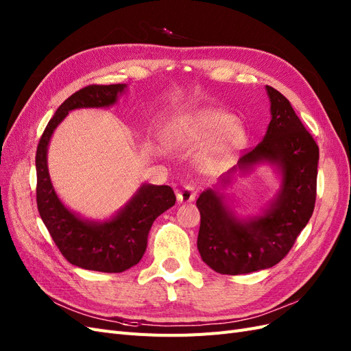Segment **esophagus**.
Masks as SVG:
<instances>
[{
    "mask_svg": "<svg viewBox=\"0 0 351 351\" xmlns=\"http://www.w3.org/2000/svg\"><path fill=\"white\" fill-rule=\"evenodd\" d=\"M196 199V189L195 186H184L180 192L177 193L178 204H189V202H193Z\"/></svg>",
    "mask_w": 351,
    "mask_h": 351,
    "instance_id": "34e87169",
    "label": "esophagus"
}]
</instances>
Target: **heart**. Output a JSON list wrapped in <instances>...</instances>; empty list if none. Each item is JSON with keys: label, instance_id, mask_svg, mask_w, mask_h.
I'll list each match as a JSON object with an SVG mask.
<instances>
[{"label": "heart", "instance_id": "heart-1", "mask_svg": "<svg viewBox=\"0 0 351 351\" xmlns=\"http://www.w3.org/2000/svg\"><path fill=\"white\" fill-rule=\"evenodd\" d=\"M219 134L215 152L236 149L244 139L243 129L234 123V117L218 110H202L183 117L167 127L165 139L169 146H187L200 143Z\"/></svg>", "mask_w": 351, "mask_h": 351}]
</instances>
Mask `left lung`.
Instances as JSON below:
<instances>
[{"mask_svg":"<svg viewBox=\"0 0 351 351\" xmlns=\"http://www.w3.org/2000/svg\"><path fill=\"white\" fill-rule=\"evenodd\" d=\"M271 121L259 145L219 177L196 200L200 212L197 249L209 268L239 275L277 265L309 222L316 199L319 147L282 93L267 86ZM269 163L280 176V189L259 216L239 219L219 192L236 171Z\"/></svg>","mask_w":351,"mask_h":351,"instance_id":"1","label":"left lung"}]
</instances>
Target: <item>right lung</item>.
Instances as JSON below:
<instances>
[{
    "label": "right lung",
    "mask_w": 351,
    "mask_h": 351,
    "mask_svg": "<svg viewBox=\"0 0 351 351\" xmlns=\"http://www.w3.org/2000/svg\"><path fill=\"white\" fill-rule=\"evenodd\" d=\"M127 84H90L62 102L49 120L36 149V204L39 215L60 252L71 265L99 272H123L139 263L154 221L176 204L169 186L142 184L115 215L105 221L80 217L62 204L51 183L48 146L52 133L73 110L107 108Z\"/></svg>",
    "instance_id": "1"
}]
</instances>
